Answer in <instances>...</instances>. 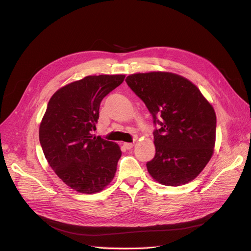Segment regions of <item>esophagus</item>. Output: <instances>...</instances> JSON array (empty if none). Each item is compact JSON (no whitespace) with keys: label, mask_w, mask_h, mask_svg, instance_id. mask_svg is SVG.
<instances>
[{"label":"esophagus","mask_w":251,"mask_h":251,"mask_svg":"<svg viewBox=\"0 0 251 251\" xmlns=\"http://www.w3.org/2000/svg\"><path fill=\"white\" fill-rule=\"evenodd\" d=\"M124 147H125L126 150H131V149L134 147V143H130V142H125V143H124Z\"/></svg>","instance_id":"esophagus-1"}]
</instances>
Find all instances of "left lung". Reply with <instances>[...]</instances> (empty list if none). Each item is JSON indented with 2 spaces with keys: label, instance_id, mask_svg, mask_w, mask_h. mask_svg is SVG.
<instances>
[{
  "label": "left lung",
  "instance_id": "1",
  "mask_svg": "<svg viewBox=\"0 0 251 251\" xmlns=\"http://www.w3.org/2000/svg\"><path fill=\"white\" fill-rule=\"evenodd\" d=\"M126 81L161 126L154 132L155 157L147 163L151 178L166 186L193 181L214 155V107L198 87L176 73H134Z\"/></svg>",
  "mask_w": 251,
  "mask_h": 251
}]
</instances>
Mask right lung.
I'll return each instance as SVG.
<instances>
[{"instance_id": "right-lung-1", "label": "right lung", "mask_w": 251, "mask_h": 251, "mask_svg": "<svg viewBox=\"0 0 251 251\" xmlns=\"http://www.w3.org/2000/svg\"><path fill=\"white\" fill-rule=\"evenodd\" d=\"M126 75H89L58 89L40 125V142L51 169L66 185L96 194L115 176L121 151L117 143L92 134L104 96Z\"/></svg>"}]
</instances>
